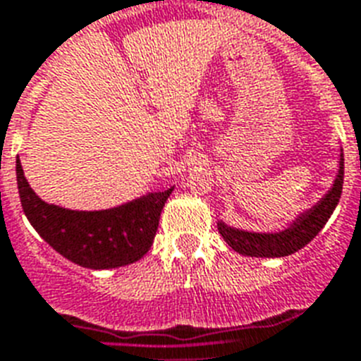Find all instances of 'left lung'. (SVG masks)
<instances>
[{
  "label": "left lung",
  "mask_w": 361,
  "mask_h": 361,
  "mask_svg": "<svg viewBox=\"0 0 361 361\" xmlns=\"http://www.w3.org/2000/svg\"><path fill=\"white\" fill-rule=\"evenodd\" d=\"M343 174H345V165H343V154L339 159L338 178L334 181V187L328 190V195L317 206L302 213L291 226L278 233H254V231H243L235 228L226 226L224 222H219V231L224 237V241L239 254L252 257H283L289 254H295L319 231L323 230L330 215L338 206L343 190Z\"/></svg>",
  "instance_id": "1"
}]
</instances>
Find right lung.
<instances>
[{
	"label": "right lung",
	"instance_id": "obj_1",
	"mask_svg": "<svg viewBox=\"0 0 361 361\" xmlns=\"http://www.w3.org/2000/svg\"><path fill=\"white\" fill-rule=\"evenodd\" d=\"M23 213L49 247L75 265L114 269L145 256L154 243L161 209L174 187L104 211H72L46 204L35 195L16 159Z\"/></svg>",
	"mask_w": 361,
	"mask_h": 361
}]
</instances>
